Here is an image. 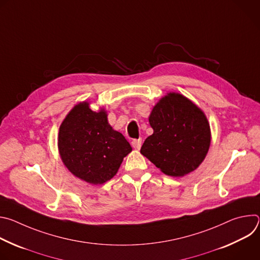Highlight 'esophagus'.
I'll return each instance as SVG.
<instances>
[{
  "instance_id": "esophagus-1",
  "label": "esophagus",
  "mask_w": 260,
  "mask_h": 260,
  "mask_svg": "<svg viewBox=\"0 0 260 260\" xmlns=\"http://www.w3.org/2000/svg\"><path fill=\"white\" fill-rule=\"evenodd\" d=\"M142 145V139H136L132 141V146L135 148L136 150H139Z\"/></svg>"
}]
</instances>
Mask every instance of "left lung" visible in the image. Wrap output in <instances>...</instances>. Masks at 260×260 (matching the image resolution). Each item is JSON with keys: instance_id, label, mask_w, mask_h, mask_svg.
<instances>
[{"instance_id": "obj_1", "label": "left lung", "mask_w": 260, "mask_h": 260, "mask_svg": "<svg viewBox=\"0 0 260 260\" xmlns=\"http://www.w3.org/2000/svg\"><path fill=\"white\" fill-rule=\"evenodd\" d=\"M153 134L141 153L172 177L194 171L205 159L210 143V124L203 111L190 100L170 92L153 107L149 116Z\"/></svg>"}]
</instances>
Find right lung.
<instances>
[{
	"mask_svg": "<svg viewBox=\"0 0 260 260\" xmlns=\"http://www.w3.org/2000/svg\"><path fill=\"white\" fill-rule=\"evenodd\" d=\"M57 145L68 170L95 185L113 178L133 150L123 135L109 124L106 111L94 112L87 102L76 105L66 116L59 126Z\"/></svg>",
	"mask_w": 260,
	"mask_h": 260,
	"instance_id": "right-lung-1",
	"label": "right lung"
}]
</instances>
